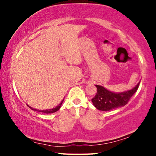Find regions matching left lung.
Wrapping results in <instances>:
<instances>
[{
	"label": "left lung",
	"mask_w": 156,
	"mask_h": 156,
	"mask_svg": "<svg viewBox=\"0 0 156 156\" xmlns=\"http://www.w3.org/2000/svg\"><path fill=\"white\" fill-rule=\"evenodd\" d=\"M139 84L140 82L133 89L120 93L113 92L105 89L104 87L96 85L97 92L95 97L91 99V101L93 105L100 111L108 112L114 108L121 107L128 104L131 97L137 91Z\"/></svg>",
	"instance_id": "left-lung-1"
}]
</instances>
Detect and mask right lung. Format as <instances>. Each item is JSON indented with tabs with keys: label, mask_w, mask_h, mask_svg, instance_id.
Instances as JSON below:
<instances>
[{
	"label": "right lung",
	"mask_w": 156,
	"mask_h": 156,
	"mask_svg": "<svg viewBox=\"0 0 156 156\" xmlns=\"http://www.w3.org/2000/svg\"><path fill=\"white\" fill-rule=\"evenodd\" d=\"M63 101H64V99L62 100V101H61V103L59 104V105H57V106H55V108H50V109H45V110H37V109H35V108H32L31 106H29L28 105V107L30 108H31L32 110H33V111H36V112H42V113H45V114H52V113H55V112H57V111H58L59 108H60V107H61V106H62V102H63Z\"/></svg>",
	"instance_id": "add662e5"
}]
</instances>
